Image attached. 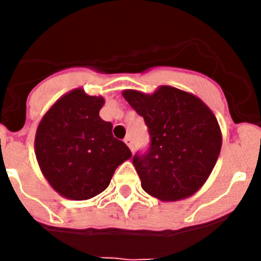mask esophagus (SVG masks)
I'll list each match as a JSON object with an SVG mask.
<instances>
[{
	"label": "esophagus",
	"mask_w": 261,
	"mask_h": 261,
	"mask_svg": "<svg viewBox=\"0 0 261 261\" xmlns=\"http://www.w3.org/2000/svg\"><path fill=\"white\" fill-rule=\"evenodd\" d=\"M124 142H125L126 146H128L129 149H130V150H133V141H132V138H130V137H125V138H124Z\"/></svg>",
	"instance_id": "34e87169"
}]
</instances>
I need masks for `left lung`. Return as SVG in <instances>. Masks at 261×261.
Segmentation results:
<instances>
[{
	"instance_id": "1",
	"label": "left lung",
	"mask_w": 261,
	"mask_h": 261,
	"mask_svg": "<svg viewBox=\"0 0 261 261\" xmlns=\"http://www.w3.org/2000/svg\"><path fill=\"white\" fill-rule=\"evenodd\" d=\"M123 96L150 133V149L133 156L142 190L161 201L195 195L213 171L222 146L216 116L201 99L172 86L153 94L124 90Z\"/></svg>"
}]
</instances>
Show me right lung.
I'll return each mask as SVG.
<instances>
[{
  "label": "right lung",
  "mask_w": 261,
  "mask_h": 261,
  "mask_svg": "<svg viewBox=\"0 0 261 261\" xmlns=\"http://www.w3.org/2000/svg\"><path fill=\"white\" fill-rule=\"evenodd\" d=\"M103 96L82 87L57 99L41 117L35 155L49 186L69 200H89L110 186L115 170L132 153L99 116Z\"/></svg>",
  "instance_id": "1"
}]
</instances>
